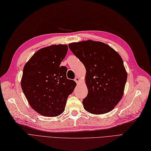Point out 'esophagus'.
I'll use <instances>...</instances> for the list:
<instances>
[{"label":"esophagus","mask_w":151,"mask_h":151,"mask_svg":"<svg viewBox=\"0 0 151 151\" xmlns=\"http://www.w3.org/2000/svg\"><path fill=\"white\" fill-rule=\"evenodd\" d=\"M74 81H75V82L77 83V84H78V83L79 82V81H80V79H79V78L78 77H76L75 79H74Z\"/></svg>","instance_id":"esophagus-1"}]
</instances>
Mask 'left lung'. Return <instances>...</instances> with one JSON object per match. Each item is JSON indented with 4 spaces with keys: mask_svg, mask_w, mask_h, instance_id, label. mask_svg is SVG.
I'll use <instances>...</instances> for the list:
<instances>
[{
    "mask_svg": "<svg viewBox=\"0 0 151 151\" xmlns=\"http://www.w3.org/2000/svg\"><path fill=\"white\" fill-rule=\"evenodd\" d=\"M69 47L86 69L85 110L93 114L111 111L122 99L127 81L121 57L109 45L90 40L69 44Z\"/></svg>",
    "mask_w": 151,
    "mask_h": 151,
    "instance_id": "8db88e82",
    "label": "left lung"
}]
</instances>
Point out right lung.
<instances>
[{"label": "right lung", "mask_w": 151, "mask_h": 151, "mask_svg": "<svg viewBox=\"0 0 151 151\" xmlns=\"http://www.w3.org/2000/svg\"><path fill=\"white\" fill-rule=\"evenodd\" d=\"M67 50V45L61 44L42 48L24 67L22 89L30 106L40 115L59 116L76 86L67 78V67L60 65Z\"/></svg>", "instance_id": "1"}]
</instances>
